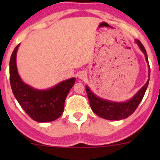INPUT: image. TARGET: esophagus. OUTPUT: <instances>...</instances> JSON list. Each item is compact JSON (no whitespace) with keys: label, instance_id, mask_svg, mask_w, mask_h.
I'll return each mask as SVG.
<instances>
[{"label":"esophagus","instance_id":"34e87169","mask_svg":"<svg viewBox=\"0 0 160 160\" xmlns=\"http://www.w3.org/2000/svg\"><path fill=\"white\" fill-rule=\"evenodd\" d=\"M86 77H87V74H86V72H84V71H81V72H80L78 73V77L80 79H81V80L84 79Z\"/></svg>","mask_w":160,"mask_h":160}]
</instances>
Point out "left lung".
Returning a JSON list of instances; mask_svg holds the SVG:
<instances>
[{"label": "left lung", "mask_w": 160, "mask_h": 160, "mask_svg": "<svg viewBox=\"0 0 160 160\" xmlns=\"http://www.w3.org/2000/svg\"><path fill=\"white\" fill-rule=\"evenodd\" d=\"M135 42L140 50L142 51V52L144 54L146 61L148 63V67H149V70H148V71H149V74H148L149 79H148L147 82L145 83L144 86L138 90L132 98H130L129 100L126 101H122V102L112 101H110V100L104 99V98H101L100 97L97 96L90 89L89 87L86 86V91L87 93H88V99H89V102L92 111L97 115L102 118L112 121H118L127 118L138 108V104H140L143 97H144L145 93H146V89L148 88V85H149L150 77L149 60H148L146 50L145 49L144 46H143V45L141 43V42L138 39H135Z\"/></svg>", "instance_id": "obj_1"}]
</instances>
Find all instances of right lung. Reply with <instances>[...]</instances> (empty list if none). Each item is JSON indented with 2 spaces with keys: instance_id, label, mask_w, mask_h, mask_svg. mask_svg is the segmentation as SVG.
Here are the masks:
<instances>
[{
  "instance_id": "right-lung-1",
  "label": "right lung",
  "mask_w": 160,
  "mask_h": 160,
  "mask_svg": "<svg viewBox=\"0 0 160 160\" xmlns=\"http://www.w3.org/2000/svg\"><path fill=\"white\" fill-rule=\"evenodd\" d=\"M20 44L13 51L10 59V82L16 100L24 111L38 122H49L63 113L67 94L76 81L75 77L63 80L49 89L39 90L24 83L18 74L16 63Z\"/></svg>"
}]
</instances>
